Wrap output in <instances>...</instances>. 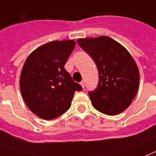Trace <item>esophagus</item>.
Here are the masks:
<instances>
[{
	"mask_svg": "<svg viewBox=\"0 0 156 156\" xmlns=\"http://www.w3.org/2000/svg\"><path fill=\"white\" fill-rule=\"evenodd\" d=\"M80 85L83 87V88H84V86H85V83H84V81H82L80 83Z\"/></svg>",
	"mask_w": 156,
	"mask_h": 156,
	"instance_id": "34e87169",
	"label": "esophagus"
}]
</instances>
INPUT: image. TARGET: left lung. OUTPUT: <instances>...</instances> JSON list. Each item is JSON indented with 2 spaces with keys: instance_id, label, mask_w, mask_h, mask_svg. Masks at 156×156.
<instances>
[{
  "instance_id": "1",
  "label": "left lung",
  "mask_w": 156,
  "mask_h": 156,
  "mask_svg": "<svg viewBox=\"0 0 156 156\" xmlns=\"http://www.w3.org/2000/svg\"><path fill=\"white\" fill-rule=\"evenodd\" d=\"M78 45L97 65L99 82L89 91L93 106L108 115L120 114L128 108L139 87V70L130 53L106 36L80 38Z\"/></svg>"
}]
</instances>
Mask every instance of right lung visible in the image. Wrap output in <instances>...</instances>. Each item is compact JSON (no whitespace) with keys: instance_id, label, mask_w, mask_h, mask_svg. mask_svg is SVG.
Wrapping results in <instances>:
<instances>
[{"instance_id":"right-lung-1","label":"right lung","mask_w":156,"mask_h":156,"mask_svg":"<svg viewBox=\"0 0 156 156\" xmlns=\"http://www.w3.org/2000/svg\"><path fill=\"white\" fill-rule=\"evenodd\" d=\"M75 46L73 40L50 41L33 51L20 75L23 99L33 114L51 120L69 110L76 91L83 87L65 69Z\"/></svg>"}]
</instances>
